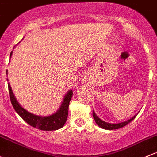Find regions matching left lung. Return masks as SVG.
<instances>
[{
    "label": "left lung",
    "instance_id": "left-lung-1",
    "mask_svg": "<svg viewBox=\"0 0 157 157\" xmlns=\"http://www.w3.org/2000/svg\"><path fill=\"white\" fill-rule=\"evenodd\" d=\"M92 115H93V118H94V120H95V123H97V125H98V126H100L101 128H104V129H108V130L118 129V128H122V127L126 126V125H128V123H131V122L135 118V117L137 116V114L135 115L133 117L129 119V120H128L126 122L117 123V124H112V123H107V122H105V121H103V120H101V119L98 117L96 114H95V113L94 111L92 112Z\"/></svg>",
    "mask_w": 157,
    "mask_h": 157
}]
</instances>
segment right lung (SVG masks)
Here are the masks:
<instances>
[{"label":"right lung","mask_w":157,"mask_h":157,"mask_svg":"<svg viewBox=\"0 0 157 157\" xmlns=\"http://www.w3.org/2000/svg\"><path fill=\"white\" fill-rule=\"evenodd\" d=\"M12 54L13 51L10 52V58L12 56ZM8 89H9L10 98L13 108L17 112L18 114L30 126L38 128V129L44 130V131H53V130L59 129L65 125V122L67 121V115H68L69 103H70L72 95H73L72 90H70L66 93L60 108L58 110L57 112L50 116L41 117L29 113V111L22 108L15 98L10 83H8Z\"/></svg>","instance_id":"obj_1"}]
</instances>
